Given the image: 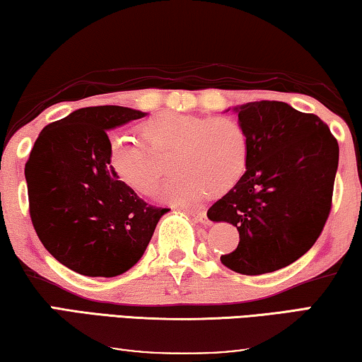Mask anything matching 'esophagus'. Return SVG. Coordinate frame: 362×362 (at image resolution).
<instances>
[{
  "instance_id": "esophagus-1",
  "label": "esophagus",
  "mask_w": 362,
  "mask_h": 362,
  "mask_svg": "<svg viewBox=\"0 0 362 362\" xmlns=\"http://www.w3.org/2000/svg\"><path fill=\"white\" fill-rule=\"evenodd\" d=\"M187 214L192 216V218H196L200 223H207V214H205V210H187Z\"/></svg>"
}]
</instances>
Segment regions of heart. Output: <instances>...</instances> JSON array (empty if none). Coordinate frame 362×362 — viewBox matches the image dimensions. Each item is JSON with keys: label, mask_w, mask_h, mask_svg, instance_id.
<instances>
[{"label": "heart", "mask_w": 362, "mask_h": 362, "mask_svg": "<svg viewBox=\"0 0 362 362\" xmlns=\"http://www.w3.org/2000/svg\"><path fill=\"white\" fill-rule=\"evenodd\" d=\"M155 155H171L173 176L158 197L176 205L197 204L221 196L243 180L249 163V137L236 119L200 118L165 113L139 126ZM144 144L124 134L110 137L108 168L121 185L141 196H152L160 180L158 166Z\"/></svg>", "instance_id": "obj_1"}]
</instances>
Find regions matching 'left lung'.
I'll return each instance as SVG.
<instances>
[{
    "label": "left lung",
    "instance_id": "1",
    "mask_svg": "<svg viewBox=\"0 0 362 362\" xmlns=\"http://www.w3.org/2000/svg\"><path fill=\"white\" fill-rule=\"evenodd\" d=\"M235 110L249 137L247 170L207 216L239 231L221 264L241 275L270 274L308 252L324 230L338 142L319 116L288 103L260 100Z\"/></svg>",
    "mask_w": 362,
    "mask_h": 362
}]
</instances>
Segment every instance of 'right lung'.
Listing matches in <instances>:
<instances>
[{
  "mask_svg": "<svg viewBox=\"0 0 362 362\" xmlns=\"http://www.w3.org/2000/svg\"><path fill=\"white\" fill-rule=\"evenodd\" d=\"M147 113L105 105L43 127L25 163L37 236L58 262L86 276H116L139 262L158 220L153 207L108 168L107 131Z\"/></svg>",
  "mask_w": 362,
  "mask_h": 362,
  "instance_id": "1",
  "label": "right lung"
}]
</instances>
